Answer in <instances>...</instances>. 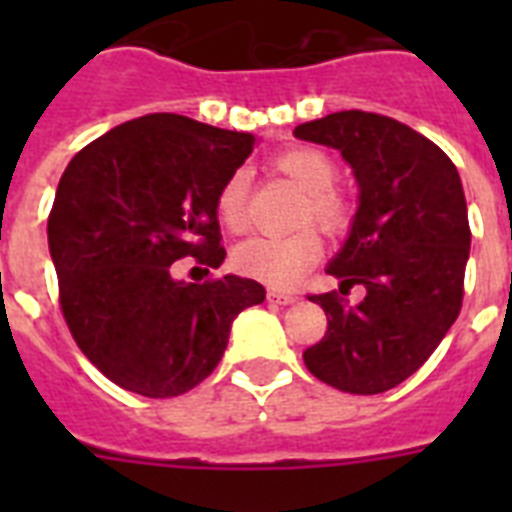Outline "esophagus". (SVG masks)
I'll use <instances>...</instances> for the list:
<instances>
[{"label": "esophagus", "mask_w": 512, "mask_h": 512, "mask_svg": "<svg viewBox=\"0 0 512 512\" xmlns=\"http://www.w3.org/2000/svg\"><path fill=\"white\" fill-rule=\"evenodd\" d=\"M297 297L289 295V292H281V289H268V303H279V305H289L295 303Z\"/></svg>", "instance_id": "esophagus-1"}]
</instances>
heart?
I'll list each match as a JSON object with an SVG mask.
<instances>
[{"mask_svg": "<svg viewBox=\"0 0 512 512\" xmlns=\"http://www.w3.org/2000/svg\"><path fill=\"white\" fill-rule=\"evenodd\" d=\"M276 170L292 177L308 199L300 212V223H316L324 233L337 236L348 231L350 201L337 191L335 159L319 148H289L276 159ZM249 172L236 170L225 177L215 196L217 220L225 231L241 233L249 223ZM321 257V241L311 228L289 233V236H252L233 249V265L244 276L265 281L271 287H292L308 268Z\"/></svg>", "mask_w": 512, "mask_h": 512, "instance_id": "b5f03b06", "label": "heart"}]
</instances>
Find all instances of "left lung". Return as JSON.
<instances>
[{
  "instance_id": "8db88e82",
  "label": "left lung",
  "mask_w": 512,
  "mask_h": 512,
  "mask_svg": "<svg viewBox=\"0 0 512 512\" xmlns=\"http://www.w3.org/2000/svg\"><path fill=\"white\" fill-rule=\"evenodd\" d=\"M295 135L337 148L361 188L353 231L327 268L340 289L308 295L327 313V332L303 361L337 390L385 393L428 361L460 316L470 255L462 180L433 140L372 111H337ZM356 283L367 297L350 306L344 295Z\"/></svg>"
}]
</instances>
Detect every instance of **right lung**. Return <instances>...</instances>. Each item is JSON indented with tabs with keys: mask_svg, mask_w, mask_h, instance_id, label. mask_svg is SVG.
Returning a JSON list of instances; mask_svg holds the SVG:
<instances>
[{
	"mask_svg": "<svg viewBox=\"0 0 512 512\" xmlns=\"http://www.w3.org/2000/svg\"><path fill=\"white\" fill-rule=\"evenodd\" d=\"M255 135L180 114H148L68 162L47 220L58 300L82 353L119 388L172 398L207 380L233 319L263 284L212 276L185 284L172 263L220 268L215 196Z\"/></svg>",
	"mask_w": 512,
	"mask_h": 512,
	"instance_id": "obj_1",
	"label": "right lung"
}]
</instances>
